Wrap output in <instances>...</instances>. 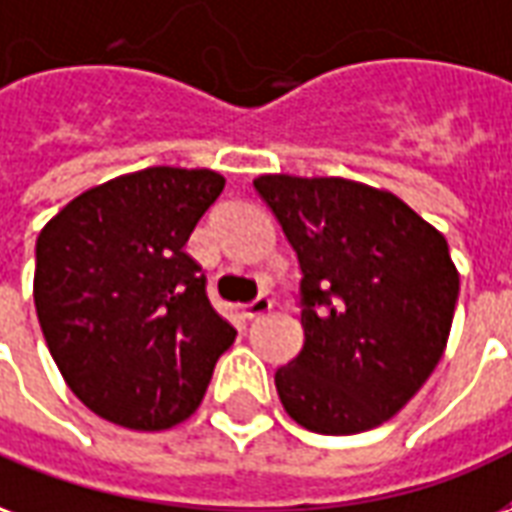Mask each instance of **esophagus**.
Masks as SVG:
<instances>
[{"label": "esophagus", "instance_id": "esophagus-1", "mask_svg": "<svg viewBox=\"0 0 512 512\" xmlns=\"http://www.w3.org/2000/svg\"><path fill=\"white\" fill-rule=\"evenodd\" d=\"M270 308H272L270 297H256V300L248 302V305L242 308V313H245V319H259V316H264V313H270Z\"/></svg>", "mask_w": 512, "mask_h": 512}]
</instances>
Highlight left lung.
<instances>
[{
	"mask_svg": "<svg viewBox=\"0 0 512 512\" xmlns=\"http://www.w3.org/2000/svg\"><path fill=\"white\" fill-rule=\"evenodd\" d=\"M300 261L302 343L275 371L294 423L330 436L371 431L434 374L458 300L447 240L390 190L343 177L264 174Z\"/></svg>",
	"mask_w": 512,
	"mask_h": 512,
	"instance_id": "left-lung-1",
	"label": "left lung"
}]
</instances>
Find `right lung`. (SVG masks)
<instances>
[{
	"label": "right lung",
	"mask_w": 512,
	"mask_h": 512,
	"mask_svg": "<svg viewBox=\"0 0 512 512\" xmlns=\"http://www.w3.org/2000/svg\"><path fill=\"white\" fill-rule=\"evenodd\" d=\"M226 179L210 169L122 174L84 190L35 245V308L81 404L133 431L188 420L237 330L185 253Z\"/></svg>",
	"instance_id": "1"
}]
</instances>
